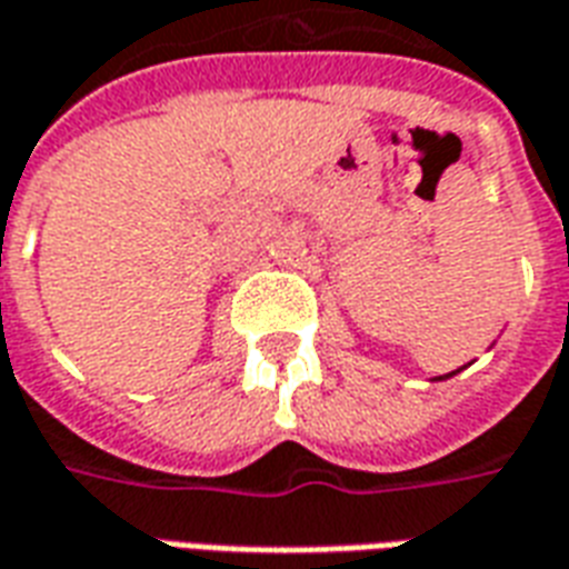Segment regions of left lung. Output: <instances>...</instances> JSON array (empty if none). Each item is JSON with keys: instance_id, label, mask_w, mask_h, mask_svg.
I'll use <instances>...</instances> for the list:
<instances>
[{"instance_id": "1", "label": "left lung", "mask_w": 569, "mask_h": 569, "mask_svg": "<svg viewBox=\"0 0 569 569\" xmlns=\"http://www.w3.org/2000/svg\"><path fill=\"white\" fill-rule=\"evenodd\" d=\"M437 379H449V376H437Z\"/></svg>"}]
</instances>
